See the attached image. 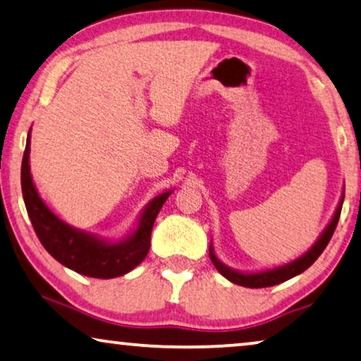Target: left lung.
<instances>
[{"label":"left lung","mask_w":361,"mask_h":361,"mask_svg":"<svg viewBox=\"0 0 361 361\" xmlns=\"http://www.w3.org/2000/svg\"><path fill=\"white\" fill-rule=\"evenodd\" d=\"M342 204H343V196L341 199V202H338V207L334 214V217H332V220H331V224L327 225L324 233L319 236V240L316 241V245L313 246V248L306 252V255L301 256L300 259L290 262V264H287V266L277 267V269H274V271L259 272V274H241V272L232 271V269H228L227 266H224L222 262L215 257L212 248H209V255H211L212 264L215 266V269H217L220 274H222L224 277H227L230 282H233L236 285H241V287L264 288V287H272V285H277L281 282L288 281V279H292L295 276H298V274H301L303 271H306V269H308L316 259H318V257L321 256V252L326 250L327 243H329L332 235H334V232H336L338 217H341Z\"/></svg>","instance_id":"8db88e82"}]
</instances>
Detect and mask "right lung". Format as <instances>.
Listing matches in <instances>:
<instances>
[{
	"label": "right lung",
	"mask_w": 361,
	"mask_h": 361,
	"mask_svg": "<svg viewBox=\"0 0 361 361\" xmlns=\"http://www.w3.org/2000/svg\"><path fill=\"white\" fill-rule=\"evenodd\" d=\"M29 146L30 134L27 136L23 166H20V185H23L27 214L43 248L63 266L82 276L95 279L120 277L141 264L150 248V233H152L154 222L166 197L170 196V191L157 196L149 204L131 238L118 245H109L71 228L56 215H53L50 209L43 204L32 183Z\"/></svg>",
	"instance_id": "obj_1"
}]
</instances>
